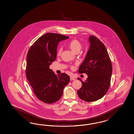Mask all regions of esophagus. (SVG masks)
<instances>
[{
    "instance_id": "1",
    "label": "esophagus",
    "mask_w": 134,
    "mask_h": 134,
    "mask_svg": "<svg viewBox=\"0 0 134 134\" xmlns=\"http://www.w3.org/2000/svg\"><path fill=\"white\" fill-rule=\"evenodd\" d=\"M75 80V77H70V80H71V81H74V80Z\"/></svg>"
}]
</instances>
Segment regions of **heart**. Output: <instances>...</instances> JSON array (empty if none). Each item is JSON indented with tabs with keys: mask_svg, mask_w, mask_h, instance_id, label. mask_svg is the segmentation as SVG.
Wrapping results in <instances>:
<instances>
[{
	"mask_svg": "<svg viewBox=\"0 0 134 134\" xmlns=\"http://www.w3.org/2000/svg\"><path fill=\"white\" fill-rule=\"evenodd\" d=\"M69 48L74 53H76L77 51H80L81 49V45L80 42L77 40L71 41L68 44ZM62 52V48H58L57 50V54L58 55L61 54Z\"/></svg>",
	"mask_w": 134,
	"mask_h": 134,
	"instance_id": "heart-1",
	"label": "heart"
}]
</instances>
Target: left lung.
<instances>
[{"label": "left lung", "mask_w": 134, "mask_h": 134, "mask_svg": "<svg viewBox=\"0 0 134 134\" xmlns=\"http://www.w3.org/2000/svg\"><path fill=\"white\" fill-rule=\"evenodd\" d=\"M90 47L85 58L79 69V73H85L88 77L85 81L80 78L82 86L77 91L79 97L87 102L96 101L103 97L110 86L112 65L105 45L97 37H89Z\"/></svg>", "instance_id": "1"}]
</instances>
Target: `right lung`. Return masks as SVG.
Returning a JSON list of instances; mask_svg holds the SVG:
<instances>
[{"mask_svg":"<svg viewBox=\"0 0 134 134\" xmlns=\"http://www.w3.org/2000/svg\"><path fill=\"white\" fill-rule=\"evenodd\" d=\"M69 38L60 34L47 33L38 39L28 52L26 77L37 97L45 103L58 101L70 81L68 75L62 73L57 75L49 69L56 59L59 42Z\"/></svg>","mask_w":134,"mask_h":134,"instance_id":"right-lung-1","label":"right lung"}]
</instances>
